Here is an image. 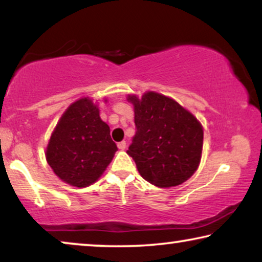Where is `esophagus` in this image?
I'll list each match as a JSON object with an SVG mask.
<instances>
[{
	"label": "esophagus",
	"mask_w": 262,
	"mask_h": 262,
	"mask_svg": "<svg viewBox=\"0 0 262 262\" xmlns=\"http://www.w3.org/2000/svg\"><path fill=\"white\" fill-rule=\"evenodd\" d=\"M118 149H119V150H125V149H126V142L123 141V142L118 143Z\"/></svg>",
	"instance_id": "obj_1"
}]
</instances>
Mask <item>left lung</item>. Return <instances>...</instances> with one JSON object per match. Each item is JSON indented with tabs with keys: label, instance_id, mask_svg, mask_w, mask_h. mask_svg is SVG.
Wrapping results in <instances>:
<instances>
[{
	"label": "left lung",
	"instance_id": "8db88e82",
	"mask_svg": "<svg viewBox=\"0 0 262 262\" xmlns=\"http://www.w3.org/2000/svg\"><path fill=\"white\" fill-rule=\"evenodd\" d=\"M134 103L136 135L128 146L142 178L157 187H171L188 180L202 159V124L187 110L155 92L142 99L128 95Z\"/></svg>",
	"mask_w": 262,
	"mask_h": 262
}]
</instances>
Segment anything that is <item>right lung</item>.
Here are the masks:
<instances>
[{"label":"right lung","instance_id":"right-lung-1","mask_svg":"<svg viewBox=\"0 0 262 262\" xmlns=\"http://www.w3.org/2000/svg\"><path fill=\"white\" fill-rule=\"evenodd\" d=\"M117 151L110 126L89 98L68 107L46 148V161L60 180L75 187L94 184Z\"/></svg>","mask_w":262,"mask_h":262}]
</instances>
